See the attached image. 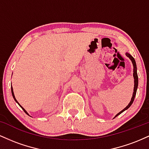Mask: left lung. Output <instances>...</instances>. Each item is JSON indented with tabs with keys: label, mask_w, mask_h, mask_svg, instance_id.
<instances>
[{
	"label": "left lung",
	"mask_w": 149,
	"mask_h": 149,
	"mask_svg": "<svg viewBox=\"0 0 149 149\" xmlns=\"http://www.w3.org/2000/svg\"><path fill=\"white\" fill-rule=\"evenodd\" d=\"M126 55L127 56V57H129L130 59H131L132 62V64H133V66H134V73H133V76H134V92H133V95H132V97L131 99V101L130 102V104H128V105L126 107L125 109H123V111H121L120 112H119L117 114V115L116 116V117H117L118 116L120 115V113H122L123 112L125 111V110H127V109H129L130 107V106L132 104L133 102H134V97H135V95H136V90H137V87H138V76H137V72H136V61H135L134 59L133 58V57H132L130 54H129V53H126ZM115 117V118H116Z\"/></svg>",
	"instance_id": "1"
}]
</instances>
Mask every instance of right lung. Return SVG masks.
Returning <instances> with one entry per match:
<instances>
[{
	"label": "right lung",
	"mask_w": 149,
	"mask_h": 149,
	"mask_svg": "<svg viewBox=\"0 0 149 149\" xmlns=\"http://www.w3.org/2000/svg\"><path fill=\"white\" fill-rule=\"evenodd\" d=\"M11 92H12V95H13V98H14V100H15V102H17V104H19V106H20V107H21V108H22V109H23V110H24V112L26 113V114H28V113H27L26 111V110H25V109H24V108H23V107H22V106H21V105H20V104L18 103V102H17V100H16V99H15V95H14V92H13V87H11ZM28 115H29V114H28Z\"/></svg>",
	"instance_id": "1"
}]
</instances>
